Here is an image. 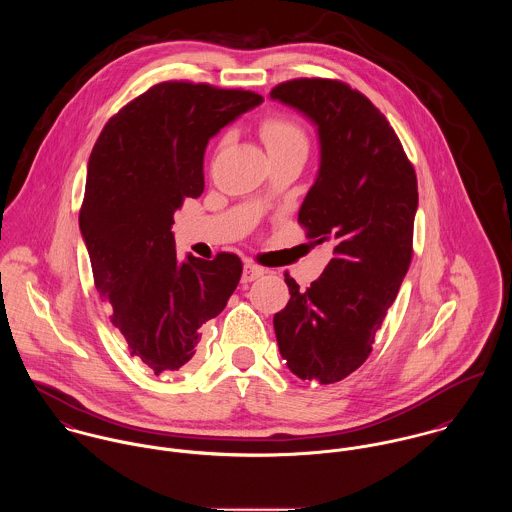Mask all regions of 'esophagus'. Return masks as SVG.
I'll use <instances>...</instances> for the list:
<instances>
[{
    "label": "esophagus",
    "instance_id": "obj_1",
    "mask_svg": "<svg viewBox=\"0 0 512 512\" xmlns=\"http://www.w3.org/2000/svg\"><path fill=\"white\" fill-rule=\"evenodd\" d=\"M264 272H266V270H264L262 266L248 262V264H244V270H242V282H244V284L254 282V280H258L260 276H264Z\"/></svg>",
    "mask_w": 512,
    "mask_h": 512
}]
</instances>
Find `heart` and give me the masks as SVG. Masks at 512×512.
Segmentation results:
<instances>
[{"instance_id":"heart-1","label":"heart","mask_w":512,"mask_h":512,"mask_svg":"<svg viewBox=\"0 0 512 512\" xmlns=\"http://www.w3.org/2000/svg\"><path fill=\"white\" fill-rule=\"evenodd\" d=\"M262 138L268 147V153L272 151H282V149H292V147H307V138L297 120L290 116L274 114L268 116L262 122Z\"/></svg>"}]
</instances>
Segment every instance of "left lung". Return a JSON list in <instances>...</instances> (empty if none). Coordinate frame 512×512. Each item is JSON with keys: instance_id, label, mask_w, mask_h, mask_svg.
I'll return each instance as SVG.
<instances>
[{"instance_id": "obj_1", "label": "left lung", "mask_w": 512, "mask_h": 512, "mask_svg": "<svg viewBox=\"0 0 512 512\" xmlns=\"http://www.w3.org/2000/svg\"><path fill=\"white\" fill-rule=\"evenodd\" d=\"M270 96L317 128L319 171L297 220L313 246L333 250L307 290L286 274L292 297L274 331L295 376L333 384L365 363L408 272L416 171L388 120L349 84L295 78Z\"/></svg>"}]
</instances>
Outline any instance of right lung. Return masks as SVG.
Segmentation results:
<instances>
[{"label":"right lung","instance_id":"obj_1","mask_svg":"<svg viewBox=\"0 0 512 512\" xmlns=\"http://www.w3.org/2000/svg\"><path fill=\"white\" fill-rule=\"evenodd\" d=\"M262 102L250 90L159 82L108 120L90 153L78 224L94 286L130 355L157 376L195 357L199 329L240 282L236 254L181 260L171 224L205 189L209 140Z\"/></svg>","mask_w":512,"mask_h":512}]
</instances>
